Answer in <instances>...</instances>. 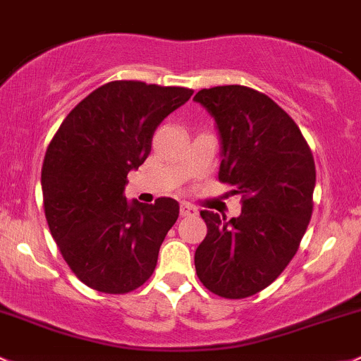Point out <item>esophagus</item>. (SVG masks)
<instances>
[{"instance_id": "esophagus-1", "label": "esophagus", "mask_w": 361, "mask_h": 361, "mask_svg": "<svg viewBox=\"0 0 361 361\" xmlns=\"http://www.w3.org/2000/svg\"><path fill=\"white\" fill-rule=\"evenodd\" d=\"M200 210L195 205H189V203H180V215L182 217H195L198 215Z\"/></svg>"}]
</instances>
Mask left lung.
<instances>
[{
    "label": "left lung",
    "mask_w": 361,
    "mask_h": 361,
    "mask_svg": "<svg viewBox=\"0 0 361 361\" xmlns=\"http://www.w3.org/2000/svg\"><path fill=\"white\" fill-rule=\"evenodd\" d=\"M221 140L219 179L241 198V214L202 210L207 236L195 254L210 292L243 299L273 283L299 248L313 214L317 170L295 121L267 95L241 85L195 95Z\"/></svg>",
    "instance_id": "obj_1"
}]
</instances>
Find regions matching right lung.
<instances>
[{"mask_svg":"<svg viewBox=\"0 0 361 361\" xmlns=\"http://www.w3.org/2000/svg\"><path fill=\"white\" fill-rule=\"evenodd\" d=\"M192 95L182 87L111 81L85 97L51 139L42 169L44 215L73 273L94 290L126 293L153 274L179 203L123 196L158 125Z\"/></svg>","mask_w":361,"mask_h":361,"instance_id":"1","label":"right lung"}]
</instances>
